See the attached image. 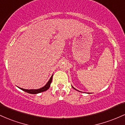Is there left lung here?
<instances>
[{"mask_svg":"<svg viewBox=\"0 0 125 125\" xmlns=\"http://www.w3.org/2000/svg\"><path fill=\"white\" fill-rule=\"evenodd\" d=\"M74 88V87H73Z\"/></svg>","mask_w":125,"mask_h":125,"instance_id":"8db88e82","label":"left lung"}]
</instances>
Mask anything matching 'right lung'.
Here are the masks:
<instances>
[{
	"label": "right lung",
	"mask_w": 125,
	"mask_h": 125,
	"mask_svg": "<svg viewBox=\"0 0 125 125\" xmlns=\"http://www.w3.org/2000/svg\"><path fill=\"white\" fill-rule=\"evenodd\" d=\"M52 75L51 76V77L50 78V80L48 81V82L46 84V85L45 86L41 88V89H36V90H26V89H22V88H20L21 90H22L24 92H26V93H28L30 94H38V93H41V92H45V91H47L48 89L50 88V85H51V83L52 82Z\"/></svg>",
	"instance_id": "1"
}]
</instances>
